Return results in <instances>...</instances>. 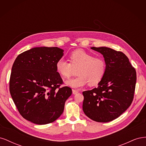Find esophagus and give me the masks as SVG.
<instances>
[{
  "instance_id": "1",
  "label": "esophagus",
  "mask_w": 146,
  "mask_h": 146,
  "mask_svg": "<svg viewBox=\"0 0 146 146\" xmlns=\"http://www.w3.org/2000/svg\"><path fill=\"white\" fill-rule=\"evenodd\" d=\"M78 91L77 90H72V93L74 94H76L77 93H78Z\"/></svg>"
}]
</instances>
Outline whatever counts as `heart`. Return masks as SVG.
Masks as SVG:
<instances>
[{
	"instance_id": "b5f03b06",
	"label": "heart",
	"mask_w": 146,
	"mask_h": 146,
	"mask_svg": "<svg viewBox=\"0 0 146 146\" xmlns=\"http://www.w3.org/2000/svg\"><path fill=\"white\" fill-rule=\"evenodd\" d=\"M69 62L63 58L59 59L56 63V70L64 78L72 76L77 70V76L66 82V84L74 88H80L89 83L95 86L102 80L107 70L105 60L83 49L73 51L69 56Z\"/></svg>"
}]
</instances>
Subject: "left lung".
I'll return each mask as SVG.
<instances>
[{
    "label": "left lung",
    "instance_id": "8db88e82",
    "mask_svg": "<svg viewBox=\"0 0 146 146\" xmlns=\"http://www.w3.org/2000/svg\"><path fill=\"white\" fill-rule=\"evenodd\" d=\"M91 48L104 55L107 70L98 88L83 92V110L92 120L107 122L120 116L131 104L136 72L123 52L106 47Z\"/></svg>",
    "mask_w": 146,
    "mask_h": 146
}]
</instances>
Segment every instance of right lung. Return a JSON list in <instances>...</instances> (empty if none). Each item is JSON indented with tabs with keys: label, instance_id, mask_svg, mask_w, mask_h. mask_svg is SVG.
Masks as SVG:
<instances>
[{
	"label": "right lung",
	"instance_id": "right-lung-1",
	"mask_svg": "<svg viewBox=\"0 0 146 146\" xmlns=\"http://www.w3.org/2000/svg\"><path fill=\"white\" fill-rule=\"evenodd\" d=\"M63 50L35 47L17 56L12 66L10 92L21 115L39 125L55 121L63 113L72 89L63 86L56 63Z\"/></svg>",
	"mask_w": 146,
	"mask_h": 146
}]
</instances>
